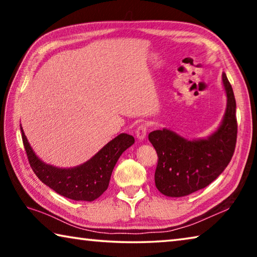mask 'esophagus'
<instances>
[{"label":"esophagus","instance_id":"esophagus-1","mask_svg":"<svg viewBox=\"0 0 257 257\" xmlns=\"http://www.w3.org/2000/svg\"><path fill=\"white\" fill-rule=\"evenodd\" d=\"M146 133H147V127L145 123H142L139 124L137 129H136V137L139 139V141H143L146 137Z\"/></svg>","mask_w":257,"mask_h":257}]
</instances>
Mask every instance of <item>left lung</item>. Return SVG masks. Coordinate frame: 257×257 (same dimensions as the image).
Wrapping results in <instances>:
<instances>
[{"mask_svg":"<svg viewBox=\"0 0 257 257\" xmlns=\"http://www.w3.org/2000/svg\"><path fill=\"white\" fill-rule=\"evenodd\" d=\"M222 84L227 107L219 128L210 136L190 141L167 128L149 135L159 158L155 186L165 196L182 197L204 188L223 172L231 160L237 142L236 99L224 72Z\"/></svg>","mask_w":257,"mask_h":257,"instance_id":"obj_1","label":"left lung"}]
</instances>
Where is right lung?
<instances>
[{
  "instance_id": "1",
  "label": "right lung",
  "mask_w": 257,
  "mask_h": 257,
  "mask_svg": "<svg viewBox=\"0 0 257 257\" xmlns=\"http://www.w3.org/2000/svg\"><path fill=\"white\" fill-rule=\"evenodd\" d=\"M20 130L35 175L51 189L73 201L93 202L101 196L107 189L112 171L121 154L135 143L132 135L120 134L85 163L66 169L43 162L35 154L21 125Z\"/></svg>"
}]
</instances>
